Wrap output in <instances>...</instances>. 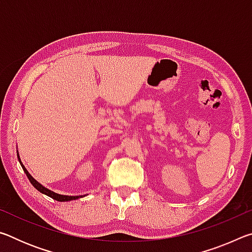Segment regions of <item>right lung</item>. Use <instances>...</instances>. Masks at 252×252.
<instances>
[{"label":"right lung","mask_w":252,"mask_h":252,"mask_svg":"<svg viewBox=\"0 0 252 252\" xmlns=\"http://www.w3.org/2000/svg\"><path fill=\"white\" fill-rule=\"evenodd\" d=\"M18 158H19V160H20L19 152H18ZM20 163H21V165H22V168H23V170H24L25 174H27V176H28L30 182H31L32 185H33V187L35 188V189L39 190L40 192L44 193V194H46V195H49V197H51V198L54 199V200H57V201H71V200H75V199H79V198L82 197V195H76V197H73V195H62V194L55 193V192H53V191H51V190H49V189H46V188H44L43 186L40 185V183L37 182V181L35 180V179L32 178L31 174H30V173L28 172V170L25 169V167L22 164V162H21V160H20Z\"/></svg>","instance_id":"1"}]
</instances>
